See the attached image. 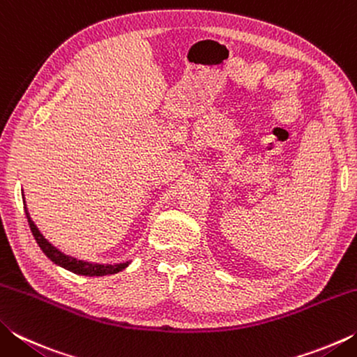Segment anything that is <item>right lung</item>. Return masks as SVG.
Returning a JSON list of instances; mask_svg holds the SVG:
<instances>
[{"instance_id": "1", "label": "right lung", "mask_w": 357, "mask_h": 357, "mask_svg": "<svg viewBox=\"0 0 357 357\" xmlns=\"http://www.w3.org/2000/svg\"><path fill=\"white\" fill-rule=\"evenodd\" d=\"M25 214L29 223V228H31V233L36 239V243L39 244L40 250L45 253V255L52 259L53 263L61 266V268L70 271V273L78 274V275H88V277H99V275H108V274H116L119 271L126 269L129 266L130 261L126 263H116V264H99V263H89V261H83V259H77L74 257L64 255L63 252H59L56 247H53L48 241L42 236V233L39 231V228L34 225V222L31 220V215H29L26 204H25Z\"/></svg>"}]
</instances>
